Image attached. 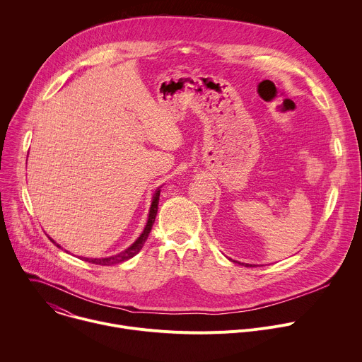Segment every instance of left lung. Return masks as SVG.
<instances>
[{
	"mask_svg": "<svg viewBox=\"0 0 362 362\" xmlns=\"http://www.w3.org/2000/svg\"><path fill=\"white\" fill-rule=\"evenodd\" d=\"M240 264V263H238ZM246 267H252V264H246Z\"/></svg>",
	"mask_w": 362,
	"mask_h": 362,
	"instance_id": "1",
	"label": "left lung"
}]
</instances>
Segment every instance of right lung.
<instances>
[{
	"label": "right lung",
	"mask_w": 362,
	"mask_h": 362,
	"mask_svg": "<svg viewBox=\"0 0 362 362\" xmlns=\"http://www.w3.org/2000/svg\"><path fill=\"white\" fill-rule=\"evenodd\" d=\"M159 196H160V189H158V190L155 192V194H153V200H152V206H151V211H149V218H148V223H146V227H145L144 233L138 237V240H136V242H135L131 247H128V249H127L125 252H122V253L110 256V257H103V259H85V257H83L82 260H85V262H88V263H92V264H99V266H112V264H117V263L127 262V260H129L131 257L136 256V255L141 252V249L144 247V245H145V242H146V238H148V235H149V233H151V230H152V226H153V223H155V218H156V214H158ZM49 240H52V238H49ZM52 243H55L54 240H52ZM55 245H57V243H55ZM57 247L61 249L59 245H57Z\"/></svg>",
	"instance_id": "add662e5"
}]
</instances>
